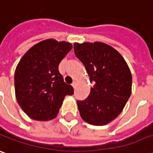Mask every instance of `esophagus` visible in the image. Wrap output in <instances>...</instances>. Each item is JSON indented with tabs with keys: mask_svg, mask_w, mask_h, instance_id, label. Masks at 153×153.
Listing matches in <instances>:
<instances>
[{
	"mask_svg": "<svg viewBox=\"0 0 153 153\" xmlns=\"http://www.w3.org/2000/svg\"><path fill=\"white\" fill-rule=\"evenodd\" d=\"M76 85H77V82L76 81H74L72 84V86L74 87V88H75V87H76Z\"/></svg>",
	"mask_w": 153,
	"mask_h": 153,
	"instance_id": "34e87169",
	"label": "esophagus"
}]
</instances>
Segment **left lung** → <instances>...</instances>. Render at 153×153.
Here are the masks:
<instances>
[{
  "mask_svg": "<svg viewBox=\"0 0 153 153\" xmlns=\"http://www.w3.org/2000/svg\"><path fill=\"white\" fill-rule=\"evenodd\" d=\"M74 53L94 84L88 98L77 101L81 118L94 126L116 119L131 94L132 76L124 58L100 42L74 43Z\"/></svg>",
  "mask_w": 153,
  "mask_h": 153,
  "instance_id": "1",
  "label": "left lung"
}]
</instances>
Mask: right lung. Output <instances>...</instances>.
Segmentation results:
<instances>
[{
  "mask_svg": "<svg viewBox=\"0 0 153 153\" xmlns=\"http://www.w3.org/2000/svg\"><path fill=\"white\" fill-rule=\"evenodd\" d=\"M73 48L68 42L47 39L35 44L21 59L15 70L16 98L20 107L35 120L54 119L66 95L74 89L59 71L62 59Z\"/></svg>",
  "mask_w": 153,
  "mask_h": 153,
  "instance_id": "obj_1",
  "label": "right lung"
}]
</instances>
